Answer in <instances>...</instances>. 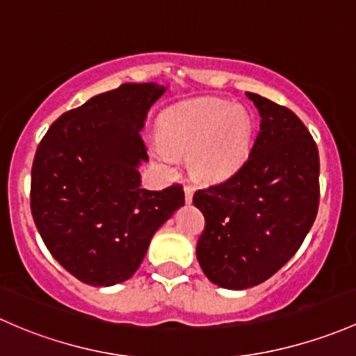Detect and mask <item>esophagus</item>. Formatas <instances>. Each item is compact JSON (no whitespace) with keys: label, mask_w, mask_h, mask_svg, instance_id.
I'll return each instance as SVG.
<instances>
[{"label":"esophagus","mask_w":356,"mask_h":356,"mask_svg":"<svg viewBox=\"0 0 356 356\" xmlns=\"http://www.w3.org/2000/svg\"><path fill=\"white\" fill-rule=\"evenodd\" d=\"M193 192H195V188H193V185H185V200H186V204L192 202Z\"/></svg>","instance_id":"34e87169"}]
</instances>
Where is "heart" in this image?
Returning <instances> with one entry per match:
<instances>
[{
    "mask_svg": "<svg viewBox=\"0 0 356 356\" xmlns=\"http://www.w3.org/2000/svg\"><path fill=\"white\" fill-rule=\"evenodd\" d=\"M254 124L243 108L221 99H200L164 115L156 152L171 163L175 154H190V170L202 181L234 173L250 152Z\"/></svg>",
    "mask_w": 356,
    "mask_h": 356,
    "instance_id": "obj_1",
    "label": "heart"
}]
</instances>
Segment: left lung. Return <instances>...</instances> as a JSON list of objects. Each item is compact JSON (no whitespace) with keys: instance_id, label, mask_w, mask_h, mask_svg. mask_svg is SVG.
<instances>
[{"instance_id":"1","label":"left lung","mask_w":356,"mask_h":356,"mask_svg":"<svg viewBox=\"0 0 356 356\" xmlns=\"http://www.w3.org/2000/svg\"><path fill=\"white\" fill-rule=\"evenodd\" d=\"M260 113L248 159L222 181L197 190L205 228L197 259L209 281L245 289L288 262L318 209V151L302 120L277 102L247 92Z\"/></svg>"}]
</instances>
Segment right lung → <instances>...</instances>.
Masks as SVG:
<instances>
[{
    "mask_svg": "<svg viewBox=\"0 0 356 356\" xmlns=\"http://www.w3.org/2000/svg\"><path fill=\"white\" fill-rule=\"evenodd\" d=\"M156 83H123L70 109L42 137L31 179V211L44 245L72 276L113 286L135 274L152 234L185 204L179 183L140 188L138 164Z\"/></svg>",
    "mask_w": 356,
    "mask_h": 356,
    "instance_id": "obj_1",
    "label": "right lung"
}]
</instances>
